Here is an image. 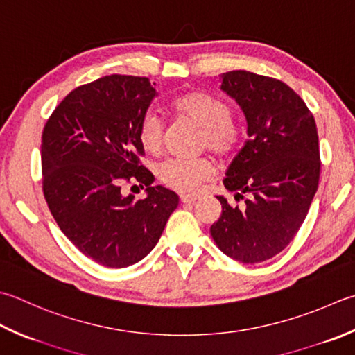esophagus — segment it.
Listing matches in <instances>:
<instances>
[{"instance_id":"1","label":"esophagus","mask_w":355,"mask_h":355,"mask_svg":"<svg viewBox=\"0 0 355 355\" xmlns=\"http://www.w3.org/2000/svg\"><path fill=\"white\" fill-rule=\"evenodd\" d=\"M197 198H198L197 196H189V193H183V196H180V200H182V203H184V205L196 203Z\"/></svg>"}]
</instances>
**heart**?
Returning a JSON list of instances; mask_svg holds the SVG:
<instances>
[{
  "label": "heart",
  "mask_w": 355,
  "mask_h": 355,
  "mask_svg": "<svg viewBox=\"0 0 355 355\" xmlns=\"http://www.w3.org/2000/svg\"><path fill=\"white\" fill-rule=\"evenodd\" d=\"M171 107L177 115L196 123L201 129L198 138L201 149H209L218 157H229L240 148L245 129L232 116L227 101L203 90H191L177 96ZM138 141L144 150L157 154L163 146V120L155 110H148L137 129ZM214 175L209 159L201 158H168L158 164L157 177L172 191L191 193L201 183Z\"/></svg>",
  "instance_id": "b5f03b06"
}]
</instances>
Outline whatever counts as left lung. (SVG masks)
<instances>
[{"label":"left lung","mask_w":355,"mask_h":355,"mask_svg":"<svg viewBox=\"0 0 355 355\" xmlns=\"http://www.w3.org/2000/svg\"><path fill=\"white\" fill-rule=\"evenodd\" d=\"M220 80L248 123V140L223 180L245 205L217 197L223 211L211 235L231 259L254 265L280 254L306 218L320 178L317 126L300 95L280 80L246 71Z\"/></svg>","instance_id":"obj_1"}]
</instances>
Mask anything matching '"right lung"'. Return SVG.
Masks as SVG:
<instances>
[{"label": "right lung", "instance_id": "1", "mask_svg": "<svg viewBox=\"0 0 355 355\" xmlns=\"http://www.w3.org/2000/svg\"><path fill=\"white\" fill-rule=\"evenodd\" d=\"M155 95L146 76H103L66 95L43 129L49 209L78 251L103 266L144 259L178 206L177 193L152 186L155 178L141 163L137 129ZM124 182L144 184L148 197L123 196Z\"/></svg>", "mask_w": 355, "mask_h": 355}]
</instances>
